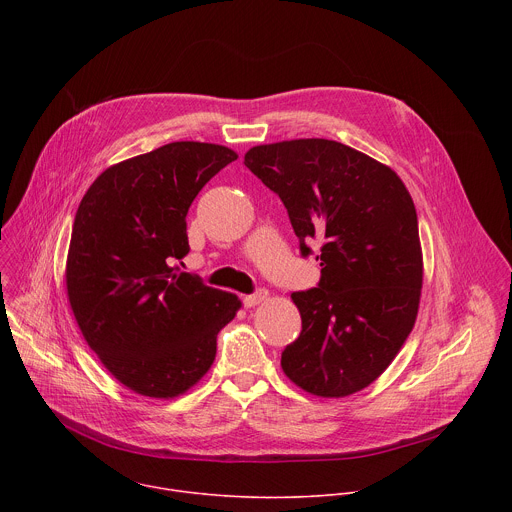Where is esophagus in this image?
I'll return each instance as SVG.
<instances>
[{
    "mask_svg": "<svg viewBox=\"0 0 512 512\" xmlns=\"http://www.w3.org/2000/svg\"><path fill=\"white\" fill-rule=\"evenodd\" d=\"M265 300H267V291L265 289H257L255 294H249V296L243 298V306L245 308H253V306H257V304H261Z\"/></svg>",
    "mask_w": 512,
    "mask_h": 512,
    "instance_id": "obj_1",
    "label": "esophagus"
}]
</instances>
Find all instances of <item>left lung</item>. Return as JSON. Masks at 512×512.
<instances>
[{"mask_svg": "<svg viewBox=\"0 0 512 512\" xmlns=\"http://www.w3.org/2000/svg\"><path fill=\"white\" fill-rule=\"evenodd\" d=\"M245 166L281 198L302 257L320 245L318 287L291 294L302 332L281 352L283 373L318 397L369 387L419 308L423 261L405 184L348 145L314 137L257 145Z\"/></svg>", "mask_w": 512, "mask_h": 512, "instance_id": "8db88e82", "label": "left lung"}]
</instances>
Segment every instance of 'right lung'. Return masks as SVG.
I'll use <instances>...</instances> for the list:
<instances>
[{
    "label": "right lung",
    "mask_w": 512,
    "mask_h": 512,
    "mask_svg": "<svg viewBox=\"0 0 512 512\" xmlns=\"http://www.w3.org/2000/svg\"><path fill=\"white\" fill-rule=\"evenodd\" d=\"M235 160L225 145L166 143L107 168L79 204L68 302L107 371L139 395L168 399L196 385L241 308L235 294L172 265L190 251L192 200Z\"/></svg>",
    "instance_id": "right-lung-1"
}]
</instances>
